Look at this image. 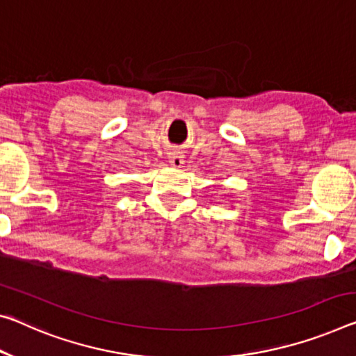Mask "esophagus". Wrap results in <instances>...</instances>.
<instances>
[{"mask_svg": "<svg viewBox=\"0 0 356 356\" xmlns=\"http://www.w3.org/2000/svg\"><path fill=\"white\" fill-rule=\"evenodd\" d=\"M169 165L174 168H180L184 165V156L179 154V152H171L169 154Z\"/></svg>", "mask_w": 356, "mask_h": 356, "instance_id": "obj_1", "label": "esophagus"}]
</instances>
